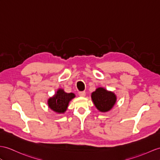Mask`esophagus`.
<instances>
[{"mask_svg":"<svg viewBox=\"0 0 160 160\" xmlns=\"http://www.w3.org/2000/svg\"><path fill=\"white\" fill-rule=\"evenodd\" d=\"M79 95L81 97H84L85 96V92H79Z\"/></svg>","mask_w":160,"mask_h":160,"instance_id":"esophagus-1","label":"esophagus"}]
</instances>
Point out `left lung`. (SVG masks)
I'll return each mask as SVG.
<instances>
[{
  "label": "left lung",
  "mask_w": 160,
  "mask_h": 160,
  "mask_svg": "<svg viewBox=\"0 0 160 160\" xmlns=\"http://www.w3.org/2000/svg\"><path fill=\"white\" fill-rule=\"evenodd\" d=\"M92 99L97 109L100 112H107L114 106L117 97L113 92L103 88H98L92 93Z\"/></svg>",
  "instance_id": "obj_1"
}]
</instances>
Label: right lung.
Returning <instances> with one entry per match:
<instances>
[{
    "label": "right lung",
    "instance_id": "obj_1",
    "mask_svg": "<svg viewBox=\"0 0 160 160\" xmlns=\"http://www.w3.org/2000/svg\"><path fill=\"white\" fill-rule=\"evenodd\" d=\"M75 97V93H67L62 89H58L56 94L48 100V106L58 113H64L67 111L69 102Z\"/></svg>",
    "mask_w": 160,
    "mask_h": 160
}]
</instances>
